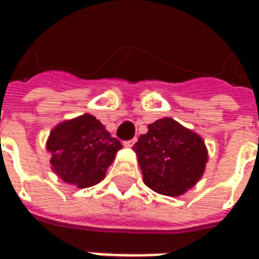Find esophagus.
Returning a JSON list of instances; mask_svg holds the SVG:
<instances>
[{
    "label": "esophagus",
    "mask_w": 259,
    "mask_h": 259,
    "mask_svg": "<svg viewBox=\"0 0 259 259\" xmlns=\"http://www.w3.org/2000/svg\"><path fill=\"white\" fill-rule=\"evenodd\" d=\"M137 143V137H133L132 140H127V141H124V146L126 147H133Z\"/></svg>",
    "instance_id": "1"
}]
</instances>
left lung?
Returning a JSON list of instances; mask_svg holds the SVG:
<instances>
[{"label":"left lung","instance_id":"obj_1","mask_svg":"<svg viewBox=\"0 0 259 259\" xmlns=\"http://www.w3.org/2000/svg\"><path fill=\"white\" fill-rule=\"evenodd\" d=\"M133 150L139 157L144 183L163 195H180L204 174L206 148L200 136L170 118L148 124Z\"/></svg>","mask_w":259,"mask_h":259}]
</instances>
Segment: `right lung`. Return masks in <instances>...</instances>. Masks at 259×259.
Returning a JSON list of instances; mask_svg holds the SVG:
<instances>
[{
	"instance_id": "obj_1",
	"label": "right lung",
	"mask_w": 259,
	"mask_h": 259,
	"mask_svg": "<svg viewBox=\"0 0 259 259\" xmlns=\"http://www.w3.org/2000/svg\"><path fill=\"white\" fill-rule=\"evenodd\" d=\"M120 148V141L89 113L58 124L47 141L54 170L79 189L100 183Z\"/></svg>"
}]
</instances>
